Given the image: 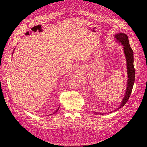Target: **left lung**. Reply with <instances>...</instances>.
I'll return each instance as SVG.
<instances>
[{
  "mask_svg": "<svg viewBox=\"0 0 147 147\" xmlns=\"http://www.w3.org/2000/svg\"><path fill=\"white\" fill-rule=\"evenodd\" d=\"M114 37L116 38L117 41L122 43V45L123 46L124 53L126 56L127 74H128V78L125 97L123 99V101L120 106L117 109L118 110L126 104V102H127V101L128 100L130 97L131 93L132 92L133 85L135 82V71L134 67V53H133L134 52L131 47H130L127 36L125 33H117L115 35ZM117 111V110H114V111ZM110 113H112V112H110ZM94 113L96 114H97V113H96V112H94ZM101 114L103 115L104 114V113H102V114L101 113Z\"/></svg>",
  "mask_w": 147,
  "mask_h": 147,
  "instance_id": "1",
  "label": "left lung"
}]
</instances>
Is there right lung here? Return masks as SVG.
<instances>
[{
  "label": "right lung",
  "instance_id": "add662e5",
  "mask_svg": "<svg viewBox=\"0 0 147 147\" xmlns=\"http://www.w3.org/2000/svg\"><path fill=\"white\" fill-rule=\"evenodd\" d=\"M59 107H58V109H57V110H56V111H55V113H57V111H58V110H59ZM50 115H51V114H50Z\"/></svg>",
  "mask_w": 147,
  "mask_h": 147
}]
</instances>
